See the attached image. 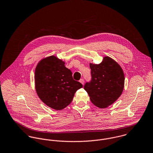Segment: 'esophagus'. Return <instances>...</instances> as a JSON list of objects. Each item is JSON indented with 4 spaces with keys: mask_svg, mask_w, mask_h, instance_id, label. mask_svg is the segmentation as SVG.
<instances>
[{
    "mask_svg": "<svg viewBox=\"0 0 153 153\" xmlns=\"http://www.w3.org/2000/svg\"><path fill=\"white\" fill-rule=\"evenodd\" d=\"M79 82H80L81 83H82V85L84 84V80H83V79H81L79 80Z\"/></svg>",
    "mask_w": 153,
    "mask_h": 153,
    "instance_id": "34e87169",
    "label": "esophagus"
}]
</instances>
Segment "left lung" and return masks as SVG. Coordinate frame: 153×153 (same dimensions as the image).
Instances as JSON below:
<instances>
[{
    "label": "left lung",
    "instance_id": "obj_1",
    "mask_svg": "<svg viewBox=\"0 0 153 153\" xmlns=\"http://www.w3.org/2000/svg\"><path fill=\"white\" fill-rule=\"evenodd\" d=\"M91 80L84 85L92 103L100 108H106L121 95L125 75L120 66L111 58L105 56L99 64L90 63Z\"/></svg>",
    "mask_w": 153,
    "mask_h": 153
}]
</instances>
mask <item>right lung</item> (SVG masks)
Listing matches in <instances>:
<instances>
[{"mask_svg": "<svg viewBox=\"0 0 153 153\" xmlns=\"http://www.w3.org/2000/svg\"><path fill=\"white\" fill-rule=\"evenodd\" d=\"M65 62L55 56L42 59L35 70V85L38 96L48 106L61 110L69 105L76 91L83 85L75 81Z\"/></svg>", "mask_w": 153, "mask_h": 153, "instance_id": "1", "label": "right lung"}]
</instances>
